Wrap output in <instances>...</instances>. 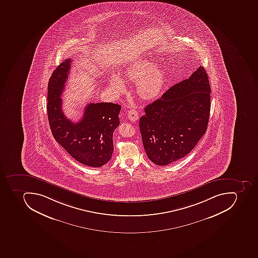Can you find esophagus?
Here are the masks:
<instances>
[{"label": "esophagus", "instance_id": "34e87169", "mask_svg": "<svg viewBox=\"0 0 258 258\" xmlns=\"http://www.w3.org/2000/svg\"><path fill=\"white\" fill-rule=\"evenodd\" d=\"M128 117L130 118V120L131 121H136L139 118V115L137 110L131 109L130 112H128Z\"/></svg>", "mask_w": 258, "mask_h": 258}]
</instances>
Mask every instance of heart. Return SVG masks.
Here are the masks:
<instances>
[{"label":"heart","instance_id":"b5f03b06","mask_svg":"<svg viewBox=\"0 0 258 258\" xmlns=\"http://www.w3.org/2000/svg\"><path fill=\"white\" fill-rule=\"evenodd\" d=\"M125 76L131 80H138L137 92L145 99L155 97L163 86L164 72L155 67L152 60L148 58L138 60L126 69ZM110 84L116 94L125 91V83L120 75L115 73L110 78Z\"/></svg>","mask_w":258,"mask_h":258}]
</instances>
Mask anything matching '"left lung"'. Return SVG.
<instances>
[{
  "instance_id": "obj_1",
  "label": "left lung",
  "mask_w": 258,
  "mask_h": 258,
  "mask_svg": "<svg viewBox=\"0 0 258 258\" xmlns=\"http://www.w3.org/2000/svg\"><path fill=\"white\" fill-rule=\"evenodd\" d=\"M211 87L204 67L145 108L139 127L149 159L166 166L194 149L208 128Z\"/></svg>"
}]
</instances>
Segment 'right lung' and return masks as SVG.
Segmentation results:
<instances>
[{
	"label": "right lung",
	"instance_id": "add662e5",
	"mask_svg": "<svg viewBox=\"0 0 258 258\" xmlns=\"http://www.w3.org/2000/svg\"><path fill=\"white\" fill-rule=\"evenodd\" d=\"M72 59L66 58L52 73L47 92V116L52 134L68 154L85 166L100 167L112 158V134L120 124V105L113 103H90L78 122L64 115L62 96Z\"/></svg>",
	"mask_w": 258,
	"mask_h": 258
}]
</instances>
